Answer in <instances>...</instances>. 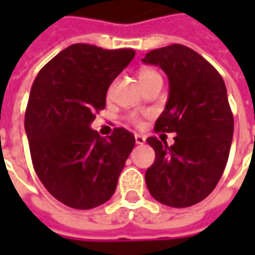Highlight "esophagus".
<instances>
[{"instance_id": "obj_1", "label": "esophagus", "mask_w": 255, "mask_h": 255, "mask_svg": "<svg viewBox=\"0 0 255 255\" xmlns=\"http://www.w3.org/2000/svg\"><path fill=\"white\" fill-rule=\"evenodd\" d=\"M134 140H136V144H144L146 143V137L142 136V134H134Z\"/></svg>"}]
</instances>
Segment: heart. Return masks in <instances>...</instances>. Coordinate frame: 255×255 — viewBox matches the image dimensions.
<instances>
[{"label": "heart", "mask_w": 255, "mask_h": 255, "mask_svg": "<svg viewBox=\"0 0 255 255\" xmlns=\"http://www.w3.org/2000/svg\"><path fill=\"white\" fill-rule=\"evenodd\" d=\"M152 79H162V76H160V74L156 69H153V68H142L139 71V81H140L142 85L149 82V81H152ZM130 121L133 123H136V125L140 123V119L137 118V115H132L130 116Z\"/></svg>", "instance_id": "1"}]
</instances>
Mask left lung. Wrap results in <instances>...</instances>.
<instances>
[{"instance_id": "8db88e82", "label": "left lung", "mask_w": 255, "mask_h": 255, "mask_svg": "<svg viewBox=\"0 0 255 255\" xmlns=\"http://www.w3.org/2000/svg\"><path fill=\"white\" fill-rule=\"evenodd\" d=\"M142 61L169 78V99L154 130L177 134L171 146L147 137L156 159L146 184L159 203L189 207L214 190L229 160L234 119L227 89L216 68L184 45L150 51Z\"/></svg>"}]
</instances>
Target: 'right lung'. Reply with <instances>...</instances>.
I'll list each match as a JSON object with an SVG mask.
<instances>
[{
	"mask_svg": "<svg viewBox=\"0 0 255 255\" xmlns=\"http://www.w3.org/2000/svg\"><path fill=\"white\" fill-rule=\"evenodd\" d=\"M133 49L74 44L36 75L25 112L34 169L45 189L65 206L89 210L109 200L134 136L116 128L109 137L91 129L106 92L130 64Z\"/></svg>",
	"mask_w": 255,
	"mask_h": 255,
	"instance_id": "obj_1",
	"label": "right lung"
}]
</instances>
